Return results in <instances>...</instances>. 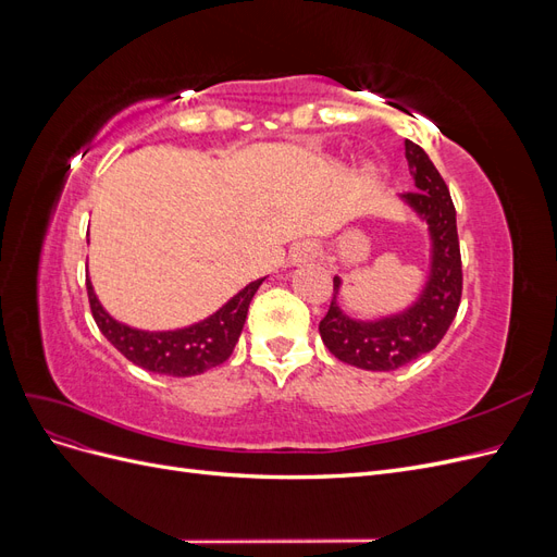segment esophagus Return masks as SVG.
<instances>
[{"label": "esophagus", "instance_id": "esophagus-1", "mask_svg": "<svg viewBox=\"0 0 557 557\" xmlns=\"http://www.w3.org/2000/svg\"><path fill=\"white\" fill-rule=\"evenodd\" d=\"M318 256V248L313 244H297L293 250H290V262L293 264H299V262H309Z\"/></svg>", "mask_w": 557, "mask_h": 557}]
</instances>
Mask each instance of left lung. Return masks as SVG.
<instances>
[{
  "instance_id": "left-lung-1",
  "label": "left lung",
  "mask_w": 557,
  "mask_h": 557,
  "mask_svg": "<svg viewBox=\"0 0 557 557\" xmlns=\"http://www.w3.org/2000/svg\"><path fill=\"white\" fill-rule=\"evenodd\" d=\"M409 172L416 181L411 193L399 195L430 230V276L423 293L409 309L376 320H358L342 311V278L334 276V295L320 336L334 358L367 372H393L425 356L444 339L462 297V260L455 207L442 174L423 148L404 141Z\"/></svg>"
}]
</instances>
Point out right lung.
I'll use <instances>...</instances> for the list:
<instances>
[{"instance_id": "right-lung-1", "label": "right lung", "mask_w": 557, "mask_h": 557, "mask_svg": "<svg viewBox=\"0 0 557 557\" xmlns=\"http://www.w3.org/2000/svg\"><path fill=\"white\" fill-rule=\"evenodd\" d=\"M264 278L248 283L230 301L211 313L209 318L199 320L195 325L181 330H164V332H148L117 323L111 318L104 307L99 305L90 278L88 299L95 323L107 339L123 352V356L139 364L146 372L164 374V376H197L205 374L207 369L223 364L234 346L239 342V334L246 323V313L252 295L258 293Z\"/></svg>"}]
</instances>
